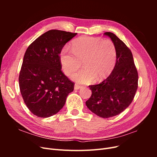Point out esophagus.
<instances>
[{
	"label": "esophagus",
	"instance_id": "1",
	"mask_svg": "<svg viewBox=\"0 0 157 157\" xmlns=\"http://www.w3.org/2000/svg\"><path fill=\"white\" fill-rule=\"evenodd\" d=\"M82 88V86H80V85H78L77 84H75V86H74V89L75 90H79Z\"/></svg>",
	"mask_w": 157,
	"mask_h": 157
}]
</instances>
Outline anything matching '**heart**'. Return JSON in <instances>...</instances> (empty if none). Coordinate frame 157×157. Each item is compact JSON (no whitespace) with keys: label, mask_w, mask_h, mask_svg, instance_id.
<instances>
[{"label":"heart","mask_w":157,"mask_h":157,"mask_svg":"<svg viewBox=\"0 0 157 157\" xmlns=\"http://www.w3.org/2000/svg\"><path fill=\"white\" fill-rule=\"evenodd\" d=\"M71 50L63 47L59 53V61L65 75L69 76L80 66L84 68L71 78L80 84L100 81L111 75L115 66L117 51L113 42L100 37L82 36L73 40Z\"/></svg>","instance_id":"1"}]
</instances>
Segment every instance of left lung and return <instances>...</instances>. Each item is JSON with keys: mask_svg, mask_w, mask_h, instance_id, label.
I'll return each mask as SVG.
<instances>
[{"mask_svg": "<svg viewBox=\"0 0 157 157\" xmlns=\"http://www.w3.org/2000/svg\"><path fill=\"white\" fill-rule=\"evenodd\" d=\"M104 35L110 37L115 46V66L103 82L90 85L92 96L86 105L98 116L109 118L119 115L130 105L138 86V73L130 48L114 33Z\"/></svg>", "mask_w": 157, "mask_h": 157, "instance_id": "1", "label": "left lung"}]
</instances>
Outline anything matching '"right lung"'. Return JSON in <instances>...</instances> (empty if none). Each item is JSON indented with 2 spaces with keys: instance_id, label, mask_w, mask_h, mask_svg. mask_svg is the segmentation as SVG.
Here are the masks:
<instances>
[{
  "instance_id": "add662e5",
  "label": "right lung",
  "mask_w": 157,
  "mask_h": 157,
  "mask_svg": "<svg viewBox=\"0 0 157 157\" xmlns=\"http://www.w3.org/2000/svg\"><path fill=\"white\" fill-rule=\"evenodd\" d=\"M77 34L50 30L33 41L25 52L19 85L26 106L36 117H50L59 112L74 90L75 83L61 70L59 53Z\"/></svg>"
}]
</instances>
